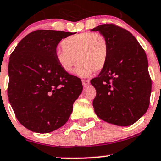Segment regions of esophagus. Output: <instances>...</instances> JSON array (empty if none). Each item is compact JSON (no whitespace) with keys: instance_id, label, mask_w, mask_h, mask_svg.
Masks as SVG:
<instances>
[{"instance_id":"34e87169","label":"esophagus","mask_w":161,"mask_h":161,"mask_svg":"<svg viewBox=\"0 0 161 161\" xmlns=\"http://www.w3.org/2000/svg\"><path fill=\"white\" fill-rule=\"evenodd\" d=\"M82 84L84 87H87L90 84V80H82Z\"/></svg>"}]
</instances>
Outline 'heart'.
<instances>
[{"instance_id":"1","label":"heart","mask_w":161,"mask_h":161,"mask_svg":"<svg viewBox=\"0 0 161 161\" xmlns=\"http://www.w3.org/2000/svg\"><path fill=\"white\" fill-rule=\"evenodd\" d=\"M63 49L55 51L60 67L70 73L77 62L75 74L87 77L94 72L101 71L108 63L110 46L108 39L99 33L84 32L69 36L62 41Z\"/></svg>"}]
</instances>
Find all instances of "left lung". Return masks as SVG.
Here are the masks:
<instances>
[{"instance_id":"1","label":"left lung","mask_w":161,"mask_h":161,"mask_svg":"<svg viewBox=\"0 0 161 161\" xmlns=\"http://www.w3.org/2000/svg\"><path fill=\"white\" fill-rule=\"evenodd\" d=\"M108 39V63L91 80L97 95L93 101L99 118L114 125L127 127L137 121L147 110L151 79L145 51L128 31L114 25L91 29Z\"/></svg>"}]
</instances>
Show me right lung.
Returning a JSON list of instances; mask_svg holds the SVG:
<instances>
[{
	"label": "right lung",
	"mask_w": 161,
	"mask_h": 161,
	"mask_svg": "<svg viewBox=\"0 0 161 161\" xmlns=\"http://www.w3.org/2000/svg\"><path fill=\"white\" fill-rule=\"evenodd\" d=\"M75 33L38 30L24 37L10 56L8 96L18 121L47 134L66 124L83 86L55 58L58 44Z\"/></svg>",
	"instance_id": "1"
}]
</instances>
